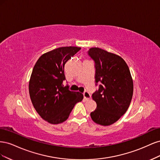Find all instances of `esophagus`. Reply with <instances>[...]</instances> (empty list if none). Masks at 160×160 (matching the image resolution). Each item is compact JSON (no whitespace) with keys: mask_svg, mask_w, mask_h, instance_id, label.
<instances>
[{"mask_svg":"<svg viewBox=\"0 0 160 160\" xmlns=\"http://www.w3.org/2000/svg\"><path fill=\"white\" fill-rule=\"evenodd\" d=\"M83 96H84V98L86 100H89L91 99V95L89 94V92L88 91H85L83 93Z\"/></svg>","mask_w":160,"mask_h":160,"instance_id":"esophagus-1","label":"esophagus"}]
</instances>
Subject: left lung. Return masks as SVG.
<instances>
[{
	"label": "left lung",
	"instance_id": "obj_1",
	"mask_svg": "<svg viewBox=\"0 0 160 160\" xmlns=\"http://www.w3.org/2000/svg\"><path fill=\"white\" fill-rule=\"evenodd\" d=\"M88 53L95 62V82L101 83L92 95L97 109L91 113V118L97 124L108 126L129 108L133 92V79L120 56L98 47L91 48Z\"/></svg>",
	"mask_w": 160,
	"mask_h": 160
}]
</instances>
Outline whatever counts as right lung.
Segmentation results:
<instances>
[{"label":"right lung","mask_w":160,"mask_h":160,"mask_svg":"<svg viewBox=\"0 0 160 160\" xmlns=\"http://www.w3.org/2000/svg\"><path fill=\"white\" fill-rule=\"evenodd\" d=\"M81 49L77 47H62L47 52L37 60L28 83L34 108L41 118L51 124L64 122L75 104L83 99L79 91L63 88L65 62Z\"/></svg>","instance_id":"right-lung-1"}]
</instances>
